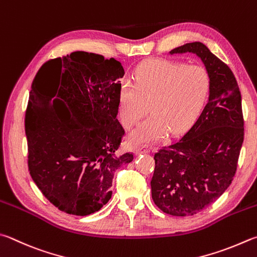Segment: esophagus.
<instances>
[{
	"instance_id": "esophagus-1",
	"label": "esophagus",
	"mask_w": 257,
	"mask_h": 257,
	"mask_svg": "<svg viewBox=\"0 0 257 257\" xmlns=\"http://www.w3.org/2000/svg\"><path fill=\"white\" fill-rule=\"evenodd\" d=\"M149 153V147L146 146V145H143V146H139L137 149H136V154H138V155H141V154H147Z\"/></svg>"
}]
</instances>
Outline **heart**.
I'll return each instance as SVG.
<instances>
[{"label":"heart","instance_id":"1","mask_svg":"<svg viewBox=\"0 0 257 257\" xmlns=\"http://www.w3.org/2000/svg\"><path fill=\"white\" fill-rule=\"evenodd\" d=\"M210 80L206 69L176 60L155 58L139 65L134 84L123 82L119 90V116L130 130L151 109L153 115L130 135V143L158 141L189 127L207 100Z\"/></svg>","mask_w":257,"mask_h":257}]
</instances>
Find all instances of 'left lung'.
Returning a JSON list of instances; mask_svg holds the SVG:
<instances>
[{
	"mask_svg": "<svg viewBox=\"0 0 257 257\" xmlns=\"http://www.w3.org/2000/svg\"><path fill=\"white\" fill-rule=\"evenodd\" d=\"M170 53L197 54L210 78L209 97L199 118L183 137L154 155V202L163 212L185 217L213 203L234 180L244 141V116L234 73L207 46L195 41Z\"/></svg>",
	"mask_w": 257,
	"mask_h": 257,
	"instance_id": "obj_1",
	"label": "left lung"
}]
</instances>
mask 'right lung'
<instances>
[{"instance_id": "right-lung-1", "label": "right lung", "mask_w": 257, "mask_h": 257, "mask_svg": "<svg viewBox=\"0 0 257 257\" xmlns=\"http://www.w3.org/2000/svg\"><path fill=\"white\" fill-rule=\"evenodd\" d=\"M123 75L114 58L74 51L46 62L32 81L25 118L28 167L60 211H99L112 194L115 170L134 160L133 153H118Z\"/></svg>"}]
</instances>
